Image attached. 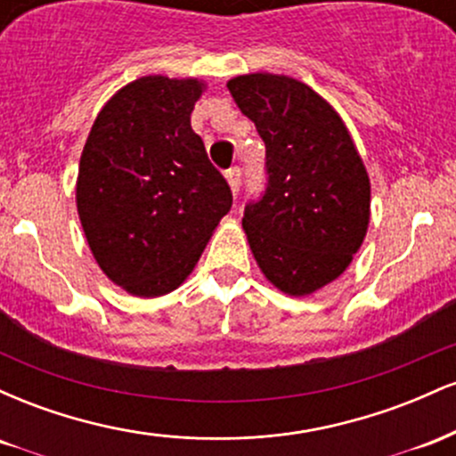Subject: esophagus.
<instances>
[{
    "label": "esophagus",
    "mask_w": 456,
    "mask_h": 456,
    "mask_svg": "<svg viewBox=\"0 0 456 456\" xmlns=\"http://www.w3.org/2000/svg\"><path fill=\"white\" fill-rule=\"evenodd\" d=\"M224 177H227V184H229V188H232V192L235 197L240 191V177H242V171H240L238 167H233V169H229L227 174H224Z\"/></svg>",
    "instance_id": "34e87169"
}]
</instances>
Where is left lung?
Masks as SVG:
<instances>
[{
    "instance_id": "obj_1",
    "label": "left lung",
    "mask_w": 456,
    "mask_h": 456,
    "mask_svg": "<svg viewBox=\"0 0 456 456\" xmlns=\"http://www.w3.org/2000/svg\"><path fill=\"white\" fill-rule=\"evenodd\" d=\"M229 92L265 143L268 188L242 227L259 270L287 296L337 281L364 242L370 180L343 118L287 75L250 72Z\"/></svg>"
}]
</instances>
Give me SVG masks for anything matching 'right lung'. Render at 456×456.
Returning a JSON list of instances; mask_svg holds the SVG:
<instances>
[{
	"label": "right lung",
	"mask_w": 456,
	"mask_h": 456,
	"mask_svg": "<svg viewBox=\"0 0 456 456\" xmlns=\"http://www.w3.org/2000/svg\"><path fill=\"white\" fill-rule=\"evenodd\" d=\"M206 90L195 77L134 78L104 102L83 145L78 221L98 268L130 296L177 289L232 210L191 126Z\"/></svg>",
	"instance_id": "obj_1"
}]
</instances>
